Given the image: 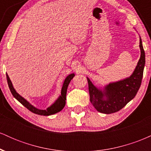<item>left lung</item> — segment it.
<instances>
[{
  "label": "left lung",
  "mask_w": 151,
  "mask_h": 151,
  "mask_svg": "<svg viewBox=\"0 0 151 151\" xmlns=\"http://www.w3.org/2000/svg\"><path fill=\"white\" fill-rule=\"evenodd\" d=\"M139 47L141 58L131 77L109 83L103 89H98L87 77L90 101L99 112L109 114L119 111L136 95L141 84L145 62L141 37Z\"/></svg>",
  "instance_id": "obj_1"
}]
</instances>
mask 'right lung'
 I'll return each mask as SVG.
<instances>
[{"label": "right lung", "mask_w": 151, "mask_h": 151, "mask_svg": "<svg viewBox=\"0 0 151 151\" xmlns=\"http://www.w3.org/2000/svg\"><path fill=\"white\" fill-rule=\"evenodd\" d=\"M74 77V74H69L66 79L64 81L63 84H62V91H61V95L59 96L58 99L55 101V103L52 105L50 106V107H48L46 110H42V109H38L35 107L33 106L32 105H31L27 100H25L23 97H22L20 94H18L16 92L14 88H13V84H12L11 81H10L9 77H8V74H6V78H7V81H8V86H9V89L11 91L12 94L14 97L18 101L21 103L24 106L26 107L28 110H30L32 113L38 114V115H42V116H50L52 114H55L58 112L60 111L62 109L65 107V104H66V94H67V87H68L69 84H70V81L72 80V78Z\"/></svg>", "instance_id": "add662e5"}]
</instances>
